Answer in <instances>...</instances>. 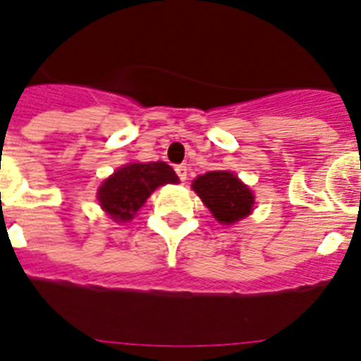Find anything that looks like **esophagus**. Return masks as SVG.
<instances>
[{"instance_id": "obj_1", "label": "esophagus", "mask_w": 361, "mask_h": 361, "mask_svg": "<svg viewBox=\"0 0 361 361\" xmlns=\"http://www.w3.org/2000/svg\"><path fill=\"white\" fill-rule=\"evenodd\" d=\"M175 171H177V175H178V178H180V180H186L188 178V166L186 164H178V166H175Z\"/></svg>"}]
</instances>
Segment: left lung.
Segmentation results:
<instances>
[{
	"mask_svg": "<svg viewBox=\"0 0 361 361\" xmlns=\"http://www.w3.org/2000/svg\"><path fill=\"white\" fill-rule=\"evenodd\" d=\"M191 188L220 224H235L253 212V191L231 171H208Z\"/></svg>",
	"mask_w": 361,
	"mask_h": 361,
	"instance_id": "1",
	"label": "left lung"
}]
</instances>
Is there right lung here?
<instances>
[{"label": "right lung", "instance_id": "1", "mask_svg": "<svg viewBox=\"0 0 361 361\" xmlns=\"http://www.w3.org/2000/svg\"><path fill=\"white\" fill-rule=\"evenodd\" d=\"M177 183V173L166 162H130L99 186L97 200L116 222H128L159 186Z\"/></svg>", "mask_w": 361, "mask_h": 361}]
</instances>
